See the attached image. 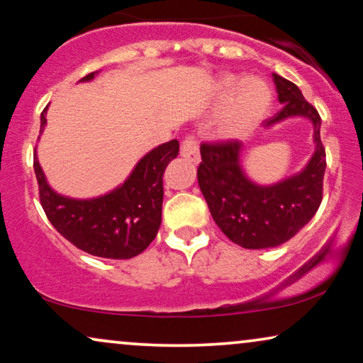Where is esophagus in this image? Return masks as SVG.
<instances>
[{
    "mask_svg": "<svg viewBox=\"0 0 363 363\" xmlns=\"http://www.w3.org/2000/svg\"><path fill=\"white\" fill-rule=\"evenodd\" d=\"M180 154L182 157H185L186 160L193 162V164H199V160H201V157H199V145L198 140L194 139L193 135H188V138L183 139Z\"/></svg>",
    "mask_w": 363,
    "mask_h": 363,
    "instance_id": "34e87169",
    "label": "esophagus"
}]
</instances>
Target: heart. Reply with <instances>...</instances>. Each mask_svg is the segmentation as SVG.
Instances as JSON below:
<instances>
[{"mask_svg":"<svg viewBox=\"0 0 363 363\" xmlns=\"http://www.w3.org/2000/svg\"><path fill=\"white\" fill-rule=\"evenodd\" d=\"M216 101L219 106L224 104L218 133L225 139H235L264 119L272 104V90L262 78L225 75L218 83Z\"/></svg>","mask_w":363,"mask_h":363,"instance_id":"heart-1","label":"heart"}]
</instances>
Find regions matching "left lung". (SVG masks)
<instances>
[{"mask_svg":"<svg viewBox=\"0 0 363 363\" xmlns=\"http://www.w3.org/2000/svg\"><path fill=\"white\" fill-rule=\"evenodd\" d=\"M283 108L265 121V128L291 116L308 118L314 128V154L296 175L270 186L250 182L240 167L242 143H203L198 183L219 229L244 249H269L290 240L316 214L323 201L325 150L321 143V116L299 88L273 73Z\"/></svg>","mask_w":363,"mask_h":363,"instance_id":"left-lung-1","label":"left lung"}]
</instances>
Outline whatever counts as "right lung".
Wrapping results in <instances>:
<instances>
[{"label": "right lung", "instance_id": "obj_1", "mask_svg": "<svg viewBox=\"0 0 363 363\" xmlns=\"http://www.w3.org/2000/svg\"><path fill=\"white\" fill-rule=\"evenodd\" d=\"M96 72L83 77L90 82ZM47 108L40 114V133L45 128ZM180 150L177 139L165 143L138 162L123 185L103 196L75 199L52 190L34 155L39 198L52 225L67 240L103 259H133L144 252L162 223L164 172Z\"/></svg>", "mask_w": 363, "mask_h": 363}]
</instances>
